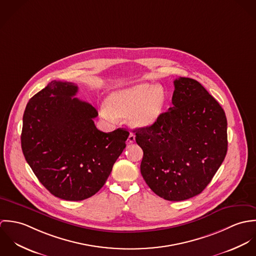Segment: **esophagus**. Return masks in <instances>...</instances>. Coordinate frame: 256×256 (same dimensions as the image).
Wrapping results in <instances>:
<instances>
[{
    "label": "esophagus",
    "instance_id": "obj_1",
    "mask_svg": "<svg viewBox=\"0 0 256 256\" xmlns=\"http://www.w3.org/2000/svg\"><path fill=\"white\" fill-rule=\"evenodd\" d=\"M134 142H135V135L132 134V133H130V135H129L127 141H126V143H127L128 145H130V144H133Z\"/></svg>",
    "mask_w": 256,
    "mask_h": 256
}]
</instances>
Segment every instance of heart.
<instances>
[{
	"instance_id": "b5f03b06",
	"label": "heart",
	"mask_w": 256,
	"mask_h": 256,
	"mask_svg": "<svg viewBox=\"0 0 256 256\" xmlns=\"http://www.w3.org/2000/svg\"><path fill=\"white\" fill-rule=\"evenodd\" d=\"M166 102L162 86L140 82L111 92L106 100V108L102 110V115L108 119L128 116L131 126L148 128L160 120Z\"/></svg>"
}]
</instances>
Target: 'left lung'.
<instances>
[{"instance_id": "8db88e82", "label": "left lung", "mask_w": 256, "mask_h": 256, "mask_svg": "<svg viewBox=\"0 0 256 256\" xmlns=\"http://www.w3.org/2000/svg\"><path fill=\"white\" fill-rule=\"evenodd\" d=\"M172 108L148 128L136 131L144 152L141 174L148 187L168 201L200 194L228 150L226 118L219 102L197 80L174 82Z\"/></svg>"}]
</instances>
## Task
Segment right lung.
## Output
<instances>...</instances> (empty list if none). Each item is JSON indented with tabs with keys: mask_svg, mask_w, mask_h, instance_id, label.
I'll use <instances>...</instances> for the list:
<instances>
[{
	"mask_svg": "<svg viewBox=\"0 0 256 256\" xmlns=\"http://www.w3.org/2000/svg\"><path fill=\"white\" fill-rule=\"evenodd\" d=\"M78 86L52 80L34 96L24 113L22 148L38 180L54 196L80 201L106 182L125 148L129 132L100 131L98 115L88 102L74 98Z\"/></svg>",
	"mask_w": 256,
	"mask_h": 256,
	"instance_id": "obj_1",
	"label": "right lung"
}]
</instances>
